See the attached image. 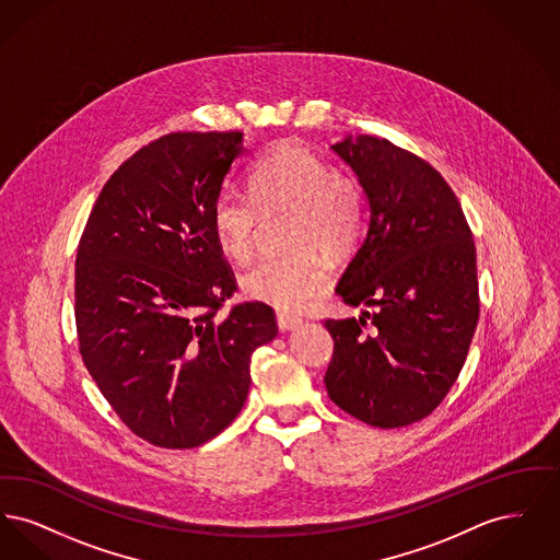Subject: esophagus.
I'll return each mask as SVG.
<instances>
[{
    "label": "esophagus",
    "mask_w": 560,
    "mask_h": 560,
    "mask_svg": "<svg viewBox=\"0 0 560 560\" xmlns=\"http://www.w3.org/2000/svg\"><path fill=\"white\" fill-rule=\"evenodd\" d=\"M300 323H302V320L298 319V317H292V315H288V313H277V325H279L281 331L295 329Z\"/></svg>",
    "instance_id": "obj_1"
}]
</instances>
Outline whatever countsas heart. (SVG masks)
Returning a JSON list of instances; mask_svg holds the SVG:
<instances>
[{
	"label": "heart",
	"mask_w": 560,
	"mask_h": 560,
	"mask_svg": "<svg viewBox=\"0 0 560 560\" xmlns=\"http://www.w3.org/2000/svg\"><path fill=\"white\" fill-rule=\"evenodd\" d=\"M249 199L220 192L210 222L218 249L233 262L252 258L260 215L292 212L285 258H268L241 277V290L281 313L315 306L331 283V260L350 258L368 229V201L361 183L340 174L300 142L283 140L268 147L247 176Z\"/></svg>",
	"instance_id": "heart-1"
}]
</instances>
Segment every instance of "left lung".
<instances>
[{
	"mask_svg": "<svg viewBox=\"0 0 560 560\" xmlns=\"http://www.w3.org/2000/svg\"><path fill=\"white\" fill-rule=\"evenodd\" d=\"M334 153L365 190L370 226L336 292L359 319H327V395L375 428L409 427L445 399L479 320L477 249L445 178L386 138L348 136Z\"/></svg>",
	"mask_w": 560,
	"mask_h": 560,
	"instance_id": "obj_1",
	"label": "left lung"
}]
</instances>
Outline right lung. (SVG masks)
Instances as JSON below:
<instances>
[{"label":"right lung","instance_id":"1","mask_svg":"<svg viewBox=\"0 0 560 560\" xmlns=\"http://www.w3.org/2000/svg\"><path fill=\"white\" fill-rule=\"evenodd\" d=\"M243 153L241 132L161 136L117 167L81 235V359L121 422L155 447H199L229 427L254 350L277 336L262 302L218 315L237 283L210 213Z\"/></svg>","mask_w":560,"mask_h":560}]
</instances>
